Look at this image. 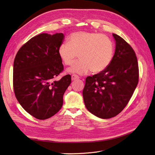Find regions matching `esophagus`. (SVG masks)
<instances>
[{
    "instance_id": "1",
    "label": "esophagus",
    "mask_w": 155,
    "mask_h": 155,
    "mask_svg": "<svg viewBox=\"0 0 155 155\" xmlns=\"http://www.w3.org/2000/svg\"><path fill=\"white\" fill-rule=\"evenodd\" d=\"M71 78H72V81H74V80H76V79H79V76H77V75H76V74H73V75H72Z\"/></svg>"
}]
</instances>
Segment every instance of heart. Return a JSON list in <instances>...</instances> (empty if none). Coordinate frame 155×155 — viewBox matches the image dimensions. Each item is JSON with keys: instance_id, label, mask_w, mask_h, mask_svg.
I'll use <instances>...</instances> for the list:
<instances>
[{"instance_id": "b5f03b06", "label": "heart", "mask_w": 155, "mask_h": 155, "mask_svg": "<svg viewBox=\"0 0 155 155\" xmlns=\"http://www.w3.org/2000/svg\"><path fill=\"white\" fill-rule=\"evenodd\" d=\"M113 54V44L109 37L91 31L73 33L68 43L61 44L58 49L59 58L67 66L72 64L79 55L80 60L67 71L81 75L90 70L93 73L104 71L110 64Z\"/></svg>"}]
</instances>
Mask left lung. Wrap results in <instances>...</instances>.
Wrapping results in <instances>:
<instances>
[{"label":"left lung","mask_w":155,"mask_h":155,"mask_svg":"<svg viewBox=\"0 0 155 155\" xmlns=\"http://www.w3.org/2000/svg\"><path fill=\"white\" fill-rule=\"evenodd\" d=\"M115 53L109 66L86 78L83 91L87 110L98 118L118 115L127 105L138 83L137 58L133 48L121 37L112 34Z\"/></svg>","instance_id":"left-lung-1"}]
</instances>
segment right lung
Listing matches in <instances>:
<instances>
[{
    "mask_svg": "<svg viewBox=\"0 0 155 155\" xmlns=\"http://www.w3.org/2000/svg\"><path fill=\"white\" fill-rule=\"evenodd\" d=\"M63 39L62 33L37 35L22 46L14 59L15 97L23 109L37 119L45 120L57 113L71 83L70 75L54 80L64 69L58 54Z\"/></svg>",
    "mask_w": 155,
    "mask_h": 155,
    "instance_id": "obj_1",
    "label": "right lung"
}]
</instances>
